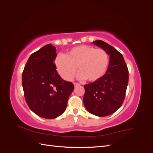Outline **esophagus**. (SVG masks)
Returning <instances> with one entry per match:
<instances>
[{"mask_svg":"<svg viewBox=\"0 0 153 153\" xmlns=\"http://www.w3.org/2000/svg\"><path fill=\"white\" fill-rule=\"evenodd\" d=\"M73 84H74V86H75V87H76L78 85H80V84H78V83H76V82H74Z\"/></svg>","mask_w":153,"mask_h":153,"instance_id":"34e87169","label":"esophagus"}]
</instances>
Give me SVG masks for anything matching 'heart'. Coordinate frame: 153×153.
<instances>
[{"mask_svg":"<svg viewBox=\"0 0 153 153\" xmlns=\"http://www.w3.org/2000/svg\"><path fill=\"white\" fill-rule=\"evenodd\" d=\"M54 62L57 71L64 80H71L77 67L78 78L94 82L106 72L109 57L103 49L82 45L69 50L66 55L59 53Z\"/></svg>","mask_w":153,"mask_h":153,"instance_id":"heart-1","label":"heart"}]
</instances>
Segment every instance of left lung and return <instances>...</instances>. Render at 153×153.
<instances>
[{"instance_id": "left-lung-1", "label": "left lung", "mask_w": 153, "mask_h": 153, "mask_svg": "<svg viewBox=\"0 0 153 153\" xmlns=\"http://www.w3.org/2000/svg\"><path fill=\"white\" fill-rule=\"evenodd\" d=\"M110 55L106 73L98 80L84 85V104L88 112L98 117L114 113L122 105L128 84V69L123 55L101 40L92 42Z\"/></svg>"}]
</instances>
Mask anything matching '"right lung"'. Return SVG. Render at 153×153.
I'll use <instances>...</instances> for the list:
<instances>
[{"label": "right lung", "mask_w": 153, "mask_h": 153, "mask_svg": "<svg viewBox=\"0 0 153 153\" xmlns=\"http://www.w3.org/2000/svg\"><path fill=\"white\" fill-rule=\"evenodd\" d=\"M56 56V48L45 45L30 55L22 73L27 104L38 116L49 119L64 113L74 89L71 82L57 73L53 63Z\"/></svg>", "instance_id": "1"}]
</instances>
